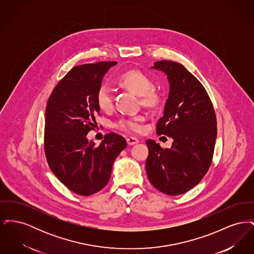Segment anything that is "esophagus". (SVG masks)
Instances as JSON below:
<instances>
[{
	"label": "esophagus",
	"instance_id": "obj_1",
	"mask_svg": "<svg viewBox=\"0 0 254 254\" xmlns=\"http://www.w3.org/2000/svg\"><path fill=\"white\" fill-rule=\"evenodd\" d=\"M127 143L128 145H135V144H138L139 140L137 138H135V137H128V138H127Z\"/></svg>",
	"mask_w": 254,
	"mask_h": 254
}]
</instances>
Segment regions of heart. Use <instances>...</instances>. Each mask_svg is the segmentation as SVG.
Returning <instances> with one entry per match:
<instances>
[{
    "mask_svg": "<svg viewBox=\"0 0 254 254\" xmlns=\"http://www.w3.org/2000/svg\"><path fill=\"white\" fill-rule=\"evenodd\" d=\"M119 85L132 91L140 96L141 103L147 108H157L162 102V94L156 89L150 78L139 70H128L123 73L118 78ZM95 101L98 108L102 111L109 112L114 107V98L109 85H101L95 93ZM144 117L135 115L122 117L115 123V127L128 132H140L143 129L142 123Z\"/></svg>",
    "mask_w": 254,
    "mask_h": 254,
    "instance_id": "heart-1",
    "label": "heart"
}]
</instances>
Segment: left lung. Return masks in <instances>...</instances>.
I'll return each instance as SVG.
<instances>
[{"label": "left lung", "mask_w": 254, "mask_h": 254, "mask_svg": "<svg viewBox=\"0 0 254 254\" xmlns=\"http://www.w3.org/2000/svg\"><path fill=\"white\" fill-rule=\"evenodd\" d=\"M152 68L168 75L169 98L156 125L158 135L173 139L170 148L146 140L145 170L151 185L163 193H186L203 179L211 165L217 122L205 87L183 64L155 62Z\"/></svg>", "instance_id": "obj_1"}]
</instances>
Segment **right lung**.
<instances>
[{
  "instance_id": "1",
  "label": "right lung",
  "mask_w": 254,
  "mask_h": 254,
  "mask_svg": "<svg viewBox=\"0 0 254 254\" xmlns=\"http://www.w3.org/2000/svg\"><path fill=\"white\" fill-rule=\"evenodd\" d=\"M116 62L77 65L61 80L46 109L45 153L54 175L74 193H96L109 183L112 165L127 147L124 137L106 135L99 145L86 134L94 129L100 109L95 93Z\"/></svg>"
}]
</instances>
